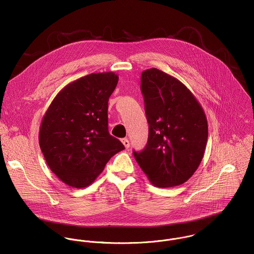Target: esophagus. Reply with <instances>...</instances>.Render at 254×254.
Returning <instances> with one entry per match:
<instances>
[{"mask_svg":"<svg viewBox=\"0 0 254 254\" xmlns=\"http://www.w3.org/2000/svg\"><path fill=\"white\" fill-rule=\"evenodd\" d=\"M121 142H122V144L124 145V146H125L126 148H128V147L130 146V143H129L128 139H126V138H125V139H122V140H121Z\"/></svg>","mask_w":254,"mask_h":254,"instance_id":"1","label":"esophagus"}]
</instances>
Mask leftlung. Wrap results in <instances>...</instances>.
<instances>
[{"label": "left lung", "mask_w": 254, "mask_h": 254, "mask_svg": "<svg viewBox=\"0 0 254 254\" xmlns=\"http://www.w3.org/2000/svg\"><path fill=\"white\" fill-rule=\"evenodd\" d=\"M141 90L148 122V140L134 156L149 182L172 188L188 181L198 168L207 143L204 110L177 78L157 68L144 70Z\"/></svg>", "instance_id": "obj_1"}]
</instances>
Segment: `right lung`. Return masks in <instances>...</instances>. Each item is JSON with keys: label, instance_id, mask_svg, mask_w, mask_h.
Instances as JSON below:
<instances>
[{"label": "right lung", "instance_id": "add662e5", "mask_svg": "<svg viewBox=\"0 0 254 254\" xmlns=\"http://www.w3.org/2000/svg\"><path fill=\"white\" fill-rule=\"evenodd\" d=\"M117 83L114 72L74 80L59 92L43 116L39 145L50 169L67 186L88 187L125 148L108 127L109 99Z\"/></svg>", "mask_w": 254, "mask_h": 254}]
</instances>
